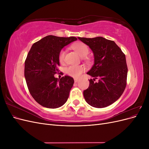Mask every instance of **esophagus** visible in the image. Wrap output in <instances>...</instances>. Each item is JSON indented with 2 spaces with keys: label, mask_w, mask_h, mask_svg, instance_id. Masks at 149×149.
Here are the masks:
<instances>
[{
  "label": "esophagus",
  "mask_w": 149,
  "mask_h": 149,
  "mask_svg": "<svg viewBox=\"0 0 149 149\" xmlns=\"http://www.w3.org/2000/svg\"><path fill=\"white\" fill-rule=\"evenodd\" d=\"M78 81V79L75 78V79H74V83H77Z\"/></svg>",
  "instance_id": "esophagus-1"
}]
</instances>
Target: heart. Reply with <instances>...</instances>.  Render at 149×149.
Here are the masks:
<instances>
[{
	"label": "heart",
	"instance_id": "1",
	"mask_svg": "<svg viewBox=\"0 0 149 149\" xmlns=\"http://www.w3.org/2000/svg\"><path fill=\"white\" fill-rule=\"evenodd\" d=\"M71 48L77 52L80 56L83 58L87 56L89 53V47L87 45H86L84 43H76L73 44L71 46ZM65 55L66 52L64 49H61L59 53V55H58V59H59V61L61 63H63L65 61ZM84 71V68L81 65H71L66 68V72L68 74L71 76V77L76 78H79L80 75L83 73Z\"/></svg>",
	"mask_w": 149,
	"mask_h": 149
}]
</instances>
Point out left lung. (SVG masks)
<instances>
[{"label": "left lung", "mask_w": 149, "mask_h": 149, "mask_svg": "<svg viewBox=\"0 0 149 149\" xmlns=\"http://www.w3.org/2000/svg\"><path fill=\"white\" fill-rule=\"evenodd\" d=\"M78 39L89 47L94 56V64L87 73L94 79H89V87L83 91L85 100L94 107H107L118 100L126 87L125 54L114 41L101 37ZM96 79L99 81L94 82Z\"/></svg>", "instance_id": "obj_1"}]
</instances>
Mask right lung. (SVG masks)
Instances as JSON below:
<instances>
[{"label": "right lung", "mask_w": 149, "mask_h": 149, "mask_svg": "<svg viewBox=\"0 0 149 149\" xmlns=\"http://www.w3.org/2000/svg\"><path fill=\"white\" fill-rule=\"evenodd\" d=\"M76 37L48 35L31 46L25 61L24 74L31 96L40 105L55 109L66 102L74 79L69 76L55 78L61 49Z\"/></svg>", "instance_id": "1"}]
</instances>
